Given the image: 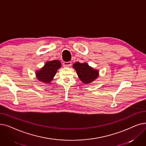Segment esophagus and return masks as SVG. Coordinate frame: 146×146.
<instances>
[{
    "label": "esophagus",
    "mask_w": 146,
    "mask_h": 146,
    "mask_svg": "<svg viewBox=\"0 0 146 146\" xmlns=\"http://www.w3.org/2000/svg\"><path fill=\"white\" fill-rule=\"evenodd\" d=\"M63 66L66 67H68L70 66H72V62L71 61H67V62L65 61V62H64V63H63Z\"/></svg>",
    "instance_id": "esophagus-1"
}]
</instances>
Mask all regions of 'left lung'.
I'll use <instances>...</instances> for the list:
<instances>
[{
    "mask_svg": "<svg viewBox=\"0 0 146 146\" xmlns=\"http://www.w3.org/2000/svg\"><path fill=\"white\" fill-rule=\"evenodd\" d=\"M79 79L84 84L91 83L98 77V72L90 67L86 62H75L73 66Z\"/></svg>",
    "mask_w": 146,
    "mask_h": 146,
    "instance_id": "left-lung-1",
    "label": "left lung"
}]
</instances>
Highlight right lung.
<instances>
[{
	"label": "right lung",
	"instance_id": "1",
	"mask_svg": "<svg viewBox=\"0 0 146 146\" xmlns=\"http://www.w3.org/2000/svg\"><path fill=\"white\" fill-rule=\"evenodd\" d=\"M61 66L59 60H53L45 63V66L40 70L36 72L37 79L44 83H48L53 79L57 70Z\"/></svg>",
	"mask_w": 146,
	"mask_h": 146
}]
</instances>
